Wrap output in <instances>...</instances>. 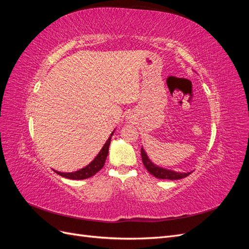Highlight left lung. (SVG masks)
<instances>
[{
	"label": "left lung",
	"mask_w": 249,
	"mask_h": 249,
	"mask_svg": "<svg viewBox=\"0 0 249 249\" xmlns=\"http://www.w3.org/2000/svg\"><path fill=\"white\" fill-rule=\"evenodd\" d=\"M141 158H142L143 165H144L145 168L147 169V171L150 173V175H153L154 177H156L158 178L179 179V178L188 177L191 173V172H187V173H185V172H183V173L182 172H176V171H172V170L161 168L159 166H156V165H154L153 162H150V160L148 159V157L145 154L144 150H143V148H141Z\"/></svg>",
	"instance_id": "obj_1"
}]
</instances>
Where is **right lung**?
Returning <instances> with one entry per match:
<instances>
[{"instance_id":"add662e5","label":"right lung","mask_w":249,"mask_h":249,"mask_svg":"<svg viewBox=\"0 0 249 249\" xmlns=\"http://www.w3.org/2000/svg\"><path fill=\"white\" fill-rule=\"evenodd\" d=\"M113 133L111 134V136L109 137L108 141L105 143L104 147L102 148L101 152L99 153L95 157V159L90 163L89 165H87L86 167L82 168L76 172H69V173H65V172H59L56 171V173H58L59 176L67 178H71V179H84V178H88L90 177L94 176L97 171H100L105 165V162H106L107 159V156L109 153V146H110V142H111V137H112Z\"/></svg>"}]
</instances>
